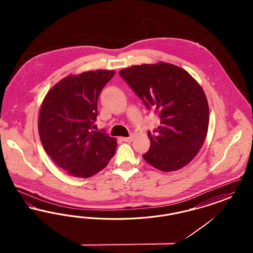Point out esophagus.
I'll use <instances>...</instances> for the list:
<instances>
[{
	"label": "esophagus",
	"instance_id": "esophagus-1",
	"mask_svg": "<svg viewBox=\"0 0 253 253\" xmlns=\"http://www.w3.org/2000/svg\"><path fill=\"white\" fill-rule=\"evenodd\" d=\"M122 140H123L124 142H132V140H133V136L131 135V136H129V137H122Z\"/></svg>",
	"mask_w": 253,
	"mask_h": 253
}]
</instances>
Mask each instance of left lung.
I'll list each match as a JSON object with an SVG mask.
<instances>
[{"mask_svg":"<svg viewBox=\"0 0 253 253\" xmlns=\"http://www.w3.org/2000/svg\"><path fill=\"white\" fill-rule=\"evenodd\" d=\"M120 75L160 118L156 133L148 132L151 147L145 160L166 172L188 165L204 144L209 129V104L201 85L179 66L162 61L133 65Z\"/></svg>","mask_w":253,"mask_h":253,"instance_id":"left-lung-1","label":"left lung"}]
</instances>
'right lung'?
Returning <instances> with one entry per match:
<instances>
[{
	"instance_id": "right-lung-1",
	"label": "right lung",
	"mask_w": 253,
	"mask_h": 253,
	"mask_svg": "<svg viewBox=\"0 0 253 253\" xmlns=\"http://www.w3.org/2000/svg\"><path fill=\"white\" fill-rule=\"evenodd\" d=\"M114 70L69 75L44 96L39 115V134L46 154L71 176L88 178L108 165L117 139L93 131L97 99Z\"/></svg>"
}]
</instances>
